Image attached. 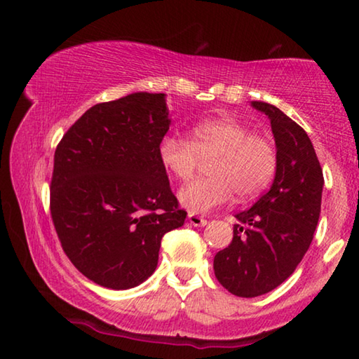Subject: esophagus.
Returning <instances> with one entry per match:
<instances>
[{
    "mask_svg": "<svg viewBox=\"0 0 359 359\" xmlns=\"http://www.w3.org/2000/svg\"><path fill=\"white\" fill-rule=\"evenodd\" d=\"M188 222H190V224H193V226H205V224H208V220H205L204 217H199L194 214L188 215Z\"/></svg>",
    "mask_w": 359,
    "mask_h": 359,
    "instance_id": "esophagus-1",
    "label": "esophagus"
}]
</instances>
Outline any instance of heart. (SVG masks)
Listing matches in <instances>:
<instances>
[{"mask_svg": "<svg viewBox=\"0 0 359 359\" xmlns=\"http://www.w3.org/2000/svg\"><path fill=\"white\" fill-rule=\"evenodd\" d=\"M163 168L180 182L196 174L201 160H214L212 179L196 180L179 191V203L193 214L228 204L234 194L245 201L269 185L277 169V150L269 137L255 135L241 121L223 117L199 121L190 139L168 135L158 145Z\"/></svg>", "mask_w": 359, "mask_h": 359, "instance_id": "1", "label": "heart"}]
</instances>
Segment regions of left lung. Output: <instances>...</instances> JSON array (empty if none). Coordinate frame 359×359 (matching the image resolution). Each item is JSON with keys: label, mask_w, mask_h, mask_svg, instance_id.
Listing matches in <instances>:
<instances>
[{"label": "left lung", "mask_w": 359, "mask_h": 359, "mask_svg": "<svg viewBox=\"0 0 359 359\" xmlns=\"http://www.w3.org/2000/svg\"><path fill=\"white\" fill-rule=\"evenodd\" d=\"M252 107L271 121L277 169L269 191L236 215L233 241L214 258L217 280L239 297L269 293L293 274L313 239L325 185L307 133L276 106Z\"/></svg>", "instance_id": "1"}]
</instances>
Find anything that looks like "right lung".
Wrapping results in <instances>:
<instances>
[{
    "label": "right lung",
    "instance_id": "obj_1",
    "mask_svg": "<svg viewBox=\"0 0 359 359\" xmlns=\"http://www.w3.org/2000/svg\"><path fill=\"white\" fill-rule=\"evenodd\" d=\"M169 125L166 95L137 92L90 107L55 150L52 220L71 263L101 287L147 280L163 236L185 222L158 156Z\"/></svg>",
    "mask_w": 359,
    "mask_h": 359
}]
</instances>
